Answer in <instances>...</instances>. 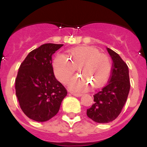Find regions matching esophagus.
Returning a JSON list of instances; mask_svg holds the SVG:
<instances>
[{
	"mask_svg": "<svg viewBox=\"0 0 147 147\" xmlns=\"http://www.w3.org/2000/svg\"><path fill=\"white\" fill-rule=\"evenodd\" d=\"M71 94H72V95H73L74 96H77V97L81 96H82L81 94H75V93H72V92H71Z\"/></svg>",
	"mask_w": 147,
	"mask_h": 147,
	"instance_id": "obj_1",
	"label": "esophagus"
}]
</instances>
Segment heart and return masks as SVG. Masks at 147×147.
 I'll return each mask as SVG.
<instances>
[{
	"mask_svg": "<svg viewBox=\"0 0 147 147\" xmlns=\"http://www.w3.org/2000/svg\"><path fill=\"white\" fill-rule=\"evenodd\" d=\"M77 68L83 78L72 80L69 86L76 91H81L88 88V84L93 88L104 86L110 75L112 64L106 54L92 46L74 48L68 51L67 57L58 54L53 59L55 76L64 84L70 80Z\"/></svg>",
	"mask_w": 147,
	"mask_h": 147,
	"instance_id": "b5f03b06",
	"label": "heart"
}]
</instances>
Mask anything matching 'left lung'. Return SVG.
Instances as JSON below:
<instances>
[{"instance_id": "1", "label": "left lung", "mask_w": 147, "mask_h": 147, "mask_svg": "<svg viewBox=\"0 0 147 147\" xmlns=\"http://www.w3.org/2000/svg\"><path fill=\"white\" fill-rule=\"evenodd\" d=\"M113 61L109 83L94 95V104L87 109V116L96 123H107L121 112L129 94L128 67L116 52L107 48Z\"/></svg>"}]
</instances>
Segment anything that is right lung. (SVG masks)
<instances>
[{"mask_svg": "<svg viewBox=\"0 0 147 147\" xmlns=\"http://www.w3.org/2000/svg\"><path fill=\"white\" fill-rule=\"evenodd\" d=\"M62 46L42 45L30 52L19 68L15 80L16 97L23 112L35 121H47L55 116L67 94L55 78L52 66V55Z\"/></svg>", "mask_w": 147, "mask_h": 147, "instance_id": "obj_1", "label": "right lung"}]
</instances>
